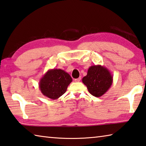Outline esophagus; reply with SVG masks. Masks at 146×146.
Segmentation results:
<instances>
[{
    "label": "esophagus",
    "instance_id": "esophagus-1",
    "mask_svg": "<svg viewBox=\"0 0 146 146\" xmlns=\"http://www.w3.org/2000/svg\"><path fill=\"white\" fill-rule=\"evenodd\" d=\"M80 80H81V76L79 77V78H78L75 79V82H80Z\"/></svg>",
    "mask_w": 146,
    "mask_h": 146
}]
</instances>
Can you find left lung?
Here are the masks:
<instances>
[{"mask_svg":"<svg viewBox=\"0 0 146 146\" xmlns=\"http://www.w3.org/2000/svg\"><path fill=\"white\" fill-rule=\"evenodd\" d=\"M113 76L110 70L103 66L94 65L89 67L87 75L82 78L88 91L92 96L99 98L110 89Z\"/></svg>","mask_w":146,"mask_h":146,"instance_id":"left-lung-1","label":"left lung"}]
</instances>
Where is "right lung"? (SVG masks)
<instances>
[{
    "mask_svg": "<svg viewBox=\"0 0 146 146\" xmlns=\"http://www.w3.org/2000/svg\"><path fill=\"white\" fill-rule=\"evenodd\" d=\"M72 80L71 76L64 70H48L40 80L39 88L44 96L56 100L66 92Z\"/></svg>",
    "mask_w": 146,
    "mask_h": 146,
    "instance_id": "obj_1",
    "label": "right lung"
}]
</instances>
